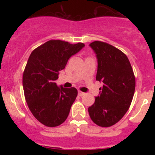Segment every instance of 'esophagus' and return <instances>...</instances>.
Wrapping results in <instances>:
<instances>
[{
	"label": "esophagus",
	"instance_id": "obj_1",
	"mask_svg": "<svg viewBox=\"0 0 155 155\" xmlns=\"http://www.w3.org/2000/svg\"><path fill=\"white\" fill-rule=\"evenodd\" d=\"M84 94V92H82V91H78V95H79V96H83Z\"/></svg>",
	"mask_w": 155,
	"mask_h": 155
}]
</instances>
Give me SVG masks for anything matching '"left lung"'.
<instances>
[{
	"label": "left lung",
	"instance_id": "1",
	"mask_svg": "<svg viewBox=\"0 0 155 155\" xmlns=\"http://www.w3.org/2000/svg\"><path fill=\"white\" fill-rule=\"evenodd\" d=\"M89 46L98 59L96 80L103 86L88 113L96 125L109 127L118 123L130 106L135 76L129 59L121 50L101 41H94Z\"/></svg>",
	"mask_w": 155,
	"mask_h": 155
}]
</instances>
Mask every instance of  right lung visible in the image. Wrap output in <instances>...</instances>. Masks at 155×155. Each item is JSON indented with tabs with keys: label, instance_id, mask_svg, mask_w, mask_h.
<instances>
[{
	"label": "right lung",
	"instance_id": "1",
	"mask_svg": "<svg viewBox=\"0 0 155 155\" xmlns=\"http://www.w3.org/2000/svg\"><path fill=\"white\" fill-rule=\"evenodd\" d=\"M84 46L51 39L30 54L22 77L25 98L35 118L46 127L60 126L68 118L78 91L58 87L55 81L70 57Z\"/></svg>",
	"mask_w": 155,
	"mask_h": 155
}]
</instances>
